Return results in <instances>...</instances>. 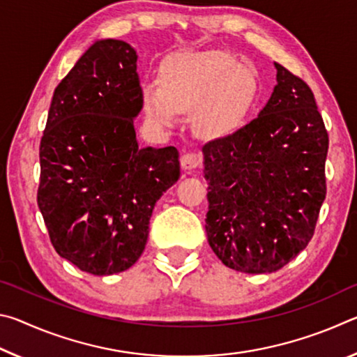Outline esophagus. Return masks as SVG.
Wrapping results in <instances>:
<instances>
[{"label":"esophagus","instance_id":"1","mask_svg":"<svg viewBox=\"0 0 357 357\" xmlns=\"http://www.w3.org/2000/svg\"><path fill=\"white\" fill-rule=\"evenodd\" d=\"M200 165H202L200 154L185 153V154H183V157H181V167H183L184 170H187V172L197 170V168Z\"/></svg>","mask_w":357,"mask_h":357}]
</instances>
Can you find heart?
Here are the masks:
<instances>
[{
  "instance_id": "heart-1",
  "label": "heart",
  "mask_w": 357,
  "mask_h": 357,
  "mask_svg": "<svg viewBox=\"0 0 357 357\" xmlns=\"http://www.w3.org/2000/svg\"><path fill=\"white\" fill-rule=\"evenodd\" d=\"M258 80L225 52H203L168 61L159 82L143 84L144 108L157 123L170 126L176 114L193 113V129L204 138L225 137L249 116Z\"/></svg>"
}]
</instances>
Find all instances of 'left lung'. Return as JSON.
<instances>
[{"mask_svg":"<svg viewBox=\"0 0 357 357\" xmlns=\"http://www.w3.org/2000/svg\"><path fill=\"white\" fill-rule=\"evenodd\" d=\"M277 84L258 118L203 146L206 234L228 268L275 273L315 233L326 198L329 135L315 96L275 63Z\"/></svg>","mask_w":357,"mask_h":357,"instance_id":"1","label":"left lung"}]
</instances>
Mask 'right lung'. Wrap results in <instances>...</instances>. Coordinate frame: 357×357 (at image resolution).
Listing matches in <instances>:
<instances>
[{
	"label": "right lung",
	"mask_w": 357,
	"mask_h": 357,
	"mask_svg": "<svg viewBox=\"0 0 357 357\" xmlns=\"http://www.w3.org/2000/svg\"><path fill=\"white\" fill-rule=\"evenodd\" d=\"M137 53L99 40L55 88L40 138L38 204L59 257L94 275L129 269L154 204L181 174L174 146L138 148Z\"/></svg>",
	"instance_id": "1"
}]
</instances>
